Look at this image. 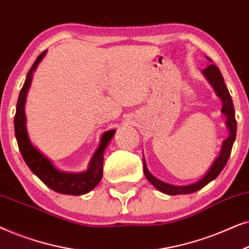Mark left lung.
Wrapping results in <instances>:
<instances>
[{"label":"left lung","instance_id":"left-lung-1","mask_svg":"<svg viewBox=\"0 0 249 249\" xmlns=\"http://www.w3.org/2000/svg\"><path fill=\"white\" fill-rule=\"evenodd\" d=\"M207 60L212 61L210 57H207ZM203 74L206 77V79L209 80L211 86L214 88V90H215L217 96L222 100V111L221 112H222L223 114H226L227 117L226 125L228 127V129H229V136H228L226 141H223L220 154L215 160H214V162L212 163V165H211L209 171L206 172V175L204 176L202 179L198 180L197 182L190 183V185H187V186L170 185V183L163 182L158 178H155V177L147 170V166H146V163L144 160V173H145L146 179H147L156 189H159L160 192L164 194H168V195L175 196V195H185V194L195 193L197 190L202 189L203 187H205L207 183H210L212 180L215 179L216 177L220 175V172L222 171L224 166H226L228 159H229V156L231 154V149H232L234 139H236L237 121H236V117H234V107H233L232 100H231V96L229 94V90H228L226 84H224L221 71L216 66H214V64H210L209 67L203 70Z\"/></svg>","mask_w":249,"mask_h":249}]
</instances>
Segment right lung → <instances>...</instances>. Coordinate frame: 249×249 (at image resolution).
Instances as JSON below:
<instances>
[{"mask_svg": "<svg viewBox=\"0 0 249 249\" xmlns=\"http://www.w3.org/2000/svg\"><path fill=\"white\" fill-rule=\"evenodd\" d=\"M46 51L40 53L33 67L27 73L25 84L20 90L18 102H17V111L15 115V134L18 146L26 164L32 170L34 175H36L47 187L53 189L54 192L64 194V195L79 196L89 193L97 186L103 176V156L104 151L110 141L113 137L115 129L104 132L101 137V144L94 153L89 165L84 172H63L57 170L52 164L46 156H44L35 146L29 141L28 134L26 129V114L25 103L26 96L32 84L33 73L36 70L43 57L45 56Z\"/></svg>", "mask_w": 249, "mask_h": 249, "instance_id": "obj_1", "label": "right lung"}]
</instances>
